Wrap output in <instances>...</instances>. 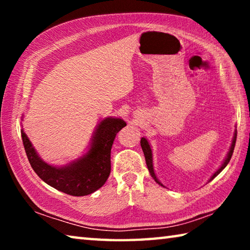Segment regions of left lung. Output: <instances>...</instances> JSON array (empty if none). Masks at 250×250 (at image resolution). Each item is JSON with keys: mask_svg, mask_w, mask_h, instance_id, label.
<instances>
[{"mask_svg": "<svg viewBox=\"0 0 250 250\" xmlns=\"http://www.w3.org/2000/svg\"><path fill=\"white\" fill-rule=\"evenodd\" d=\"M236 137H237V130H235V132H234V137H232L231 146H230V147H229V151L227 152V155H226L225 160L223 161L222 166L217 168L216 172H215L214 174L209 177L208 182H210L211 180H213L214 177H216V176L219 174V173H221V172L224 170V168L226 167V166L228 164V162H229V161H230V159H231V155H232V152H234V147H235V143H236ZM140 143H141V147H142L143 153H145V158H146V167H147V168H149V172H150L151 176L153 177V180H154V181L156 182V183H158L159 185L163 186V188H166V186H164L162 183H161L160 180L158 179V176H156V174H155V172H154V167H153V154H152V149H151V146H150L149 141L146 140V138L143 137V138H141V141H140Z\"/></svg>", "mask_w": 250, "mask_h": 250, "instance_id": "1", "label": "left lung"}]
</instances>
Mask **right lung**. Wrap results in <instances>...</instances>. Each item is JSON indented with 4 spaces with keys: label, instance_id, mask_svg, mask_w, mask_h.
Returning a JSON list of instances; mask_svg holds the SVG:
<instances>
[{
    "label": "right lung",
    "instance_id": "right-lung-1",
    "mask_svg": "<svg viewBox=\"0 0 250 250\" xmlns=\"http://www.w3.org/2000/svg\"><path fill=\"white\" fill-rule=\"evenodd\" d=\"M125 125L121 118H104L97 125L86 153L62 167L46 163L41 158L24 132L23 125L21 134L29 164L46 184L68 195L84 196L96 192L108 180L112 143Z\"/></svg>",
    "mask_w": 250,
    "mask_h": 250
}]
</instances>
